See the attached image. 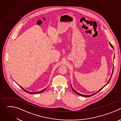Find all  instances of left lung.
<instances>
[{
    "label": "left lung",
    "mask_w": 121,
    "mask_h": 121,
    "mask_svg": "<svg viewBox=\"0 0 121 121\" xmlns=\"http://www.w3.org/2000/svg\"><path fill=\"white\" fill-rule=\"evenodd\" d=\"M110 43V45H111V46H112V48H113V46H112V44H111V43ZM112 74H113V72H112ZM112 76H111V78H110V80H109V81H108V83H107V84H106V85H105V86H104V87H103V88H101V89H100V90H99V91H98V92H99V91H101V90H102V89H103V88H104V87H105V86H106V85H107V84H108V83H109V82H110V80H111V78H112ZM71 88H72V90H73V91H74V92H75V93H76V94H78V95H80V96H83V97H91V96H93V95H94V94H96V93H97V92H96V93H94V94H93V95H82V94H80V93H78V92H77V91H75V90H74V89H73V88H72V86H71Z\"/></svg>",
    "instance_id": "left-lung-1"
}]
</instances>
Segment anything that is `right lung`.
<instances>
[{
  "mask_svg": "<svg viewBox=\"0 0 121 121\" xmlns=\"http://www.w3.org/2000/svg\"><path fill=\"white\" fill-rule=\"evenodd\" d=\"M19 86H20V87H21V88H22V90H23L24 91H25V92H27V93H30V94H35V93H41V92H42L43 91H44L45 90V89H44V90H43V91H41L38 92H34V93H33V92H28V91H25L24 89H23V88H22L21 87V86H20V85H19Z\"/></svg>",
  "mask_w": 121,
  "mask_h": 121,
  "instance_id": "1",
  "label": "right lung"
}]
</instances>
